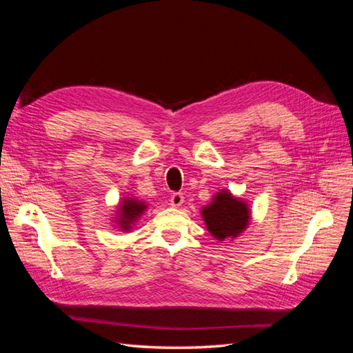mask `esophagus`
<instances>
[{"instance_id": "34e87169", "label": "esophagus", "mask_w": 353, "mask_h": 353, "mask_svg": "<svg viewBox=\"0 0 353 353\" xmlns=\"http://www.w3.org/2000/svg\"><path fill=\"white\" fill-rule=\"evenodd\" d=\"M183 203H184V196L181 193H174L172 197H170V206L179 208L181 205H183Z\"/></svg>"}]
</instances>
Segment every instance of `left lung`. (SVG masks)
<instances>
[{"instance_id":"1","label":"left lung","mask_w":353,"mask_h":353,"mask_svg":"<svg viewBox=\"0 0 353 353\" xmlns=\"http://www.w3.org/2000/svg\"><path fill=\"white\" fill-rule=\"evenodd\" d=\"M200 213L210 236L218 241L237 239L252 218L248 203L232 196L230 190H221Z\"/></svg>"}]
</instances>
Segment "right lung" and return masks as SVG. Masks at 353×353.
<instances>
[{"label":"right lung","mask_w":353,"mask_h":353,"mask_svg":"<svg viewBox=\"0 0 353 353\" xmlns=\"http://www.w3.org/2000/svg\"><path fill=\"white\" fill-rule=\"evenodd\" d=\"M147 209V203L138 200L135 197H125L117 205L114 223L121 231H131L135 222L144 215Z\"/></svg>","instance_id":"right-lung-1"}]
</instances>
